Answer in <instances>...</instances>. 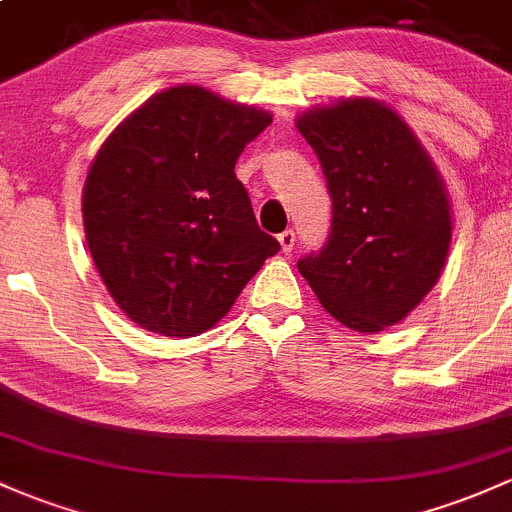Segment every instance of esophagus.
Returning a JSON list of instances; mask_svg holds the SVG:
<instances>
[{
    "label": "esophagus",
    "instance_id": "esophagus-1",
    "mask_svg": "<svg viewBox=\"0 0 512 512\" xmlns=\"http://www.w3.org/2000/svg\"><path fill=\"white\" fill-rule=\"evenodd\" d=\"M278 241H280V249H283V254H293L298 236H295L293 229H285L283 234H278Z\"/></svg>",
    "mask_w": 512,
    "mask_h": 512
}]
</instances>
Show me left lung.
Here are the masks:
<instances>
[{"mask_svg":"<svg viewBox=\"0 0 512 512\" xmlns=\"http://www.w3.org/2000/svg\"><path fill=\"white\" fill-rule=\"evenodd\" d=\"M298 131L317 153L332 227L298 261L324 310L356 332L408 317L437 283L452 241L442 180L408 124L376 100L310 109Z\"/></svg>","mask_w":512,"mask_h":512,"instance_id":"obj_1","label":"left lung"}]
</instances>
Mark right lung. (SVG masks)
Instances as JSON below:
<instances>
[{
  "instance_id": "1",
  "label": "right lung",
  "mask_w": 512,
  "mask_h": 512,
  "mask_svg": "<svg viewBox=\"0 0 512 512\" xmlns=\"http://www.w3.org/2000/svg\"><path fill=\"white\" fill-rule=\"evenodd\" d=\"M268 124V112L178 85L104 141L82 192L85 236L102 283L139 327L205 332L280 251L234 173Z\"/></svg>"
}]
</instances>
